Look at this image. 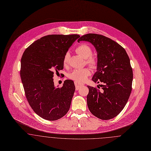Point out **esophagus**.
I'll return each instance as SVG.
<instances>
[{
	"label": "esophagus",
	"instance_id": "esophagus-1",
	"mask_svg": "<svg viewBox=\"0 0 151 151\" xmlns=\"http://www.w3.org/2000/svg\"><path fill=\"white\" fill-rule=\"evenodd\" d=\"M75 85L76 90H79V88H80L81 87H82L84 84L83 83H79V82H75Z\"/></svg>",
	"mask_w": 151,
	"mask_h": 151
}]
</instances>
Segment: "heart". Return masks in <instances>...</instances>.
Listing matches in <instances>:
<instances>
[{"instance_id": "heart-1", "label": "heart", "mask_w": 151, "mask_h": 151, "mask_svg": "<svg viewBox=\"0 0 151 151\" xmlns=\"http://www.w3.org/2000/svg\"><path fill=\"white\" fill-rule=\"evenodd\" d=\"M76 52L81 57L86 59L87 64L91 67H95L97 64V60L96 57L93 56L92 49L87 44H82L78 46L76 49ZM69 59V54L67 52L64 57L63 63L64 65H67ZM90 75V70L88 68H84L82 69H75L70 75L69 78L76 82H82L86 80L87 77Z\"/></svg>"}]
</instances>
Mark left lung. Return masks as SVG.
Wrapping results in <instances>:
<instances>
[{
	"instance_id": "left-lung-1",
	"label": "left lung",
	"mask_w": 151,
	"mask_h": 151,
	"mask_svg": "<svg viewBox=\"0 0 151 151\" xmlns=\"http://www.w3.org/2000/svg\"><path fill=\"white\" fill-rule=\"evenodd\" d=\"M80 41L89 42L96 48L97 67L92 81L104 83L101 90L87 86L88 108L100 119H112L123 110L132 92L133 73L129 57L119 44L101 35L86 34Z\"/></svg>"
}]
</instances>
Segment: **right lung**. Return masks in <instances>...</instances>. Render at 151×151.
<instances>
[{
	"label": "right lung",
	"instance_id": "obj_1",
	"mask_svg": "<svg viewBox=\"0 0 151 151\" xmlns=\"http://www.w3.org/2000/svg\"><path fill=\"white\" fill-rule=\"evenodd\" d=\"M79 35H49L37 39L24 52L20 75L26 98L34 112L48 120L67 114L75 87L65 80L61 87L54 86V73L63 69L65 54Z\"/></svg>",
	"mask_w": 151,
	"mask_h": 151
}]
</instances>
